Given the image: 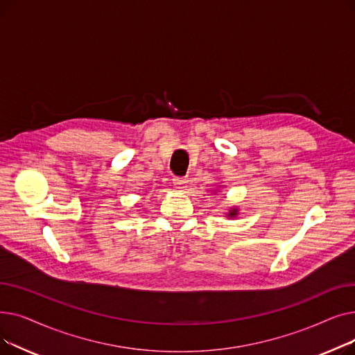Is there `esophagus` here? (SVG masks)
Here are the masks:
<instances>
[{"mask_svg":"<svg viewBox=\"0 0 355 355\" xmlns=\"http://www.w3.org/2000/svg\"><path fill=\"white\" fill-rule=\"evenodd\" d=\"M173 181H174V185L177 190L185 189V184H187V178H184V177H175Z\"/></svg>","mask_w":355,"mask_h":355,"instance_id":"obj_1","label":"esophagus"}]
</instances>
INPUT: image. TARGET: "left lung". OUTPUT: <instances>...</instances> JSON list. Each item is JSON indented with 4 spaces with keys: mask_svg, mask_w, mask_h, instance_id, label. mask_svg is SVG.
I'll list each match as a JSON object with an SVG mask.
<instances>
[{
    "mask_svg": "<svg viewBox=\"0 0 355 355\" xmlns=\"http://www.w3.org/2000/svg\"><path fill=\"white\" fill-rule=\"evenodd\" d=\"M234 214H236V213H234V211H232L229 216H234Z\"/></svg>",
    "mask_w": 355,
    "mask_h": 355,
    "instance_id": "8db88e82",
    "label": "left lung"
}]
</instances>
